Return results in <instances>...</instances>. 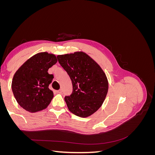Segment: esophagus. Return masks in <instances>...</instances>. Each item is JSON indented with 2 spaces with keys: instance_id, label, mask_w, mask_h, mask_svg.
Here are the masks:
<instances>
[{
  "instance_id": "esophagus-1",
  "label": "esophagus",
  "mask_w": 155,
  "mask_h": 155,
  "mask_svg": "<svg viewBox=\"0 0 155 155\" xmlns=\"http://www.w3.org/2000/svg\"><path fill=\"white\" fill-rule=\"evenodd\" d=\"M56 92L58 93V94H61L62 92V90H61V89H60V90H58V91H56Z\"/></svg>"
}]
</instances>
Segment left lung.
I'll return each instance as SVG.
<instances>
[{
  "instance_id": "obj_1",
  "label": "left lung",
  "mask_w": 155,
  "mask_h": 155,
  "mask_svg": "<svg viewBox=\"0 0 155 155\" xmlns=\"http://www.w3.org/2000/svg\"><path fill=\"white\" fill-rule=\"evenodd\" d=\"M57 58L72 83V94L64 97L69 110L81 118L92 115L102 105L109 88L104 70L83 51Z\"/></svg>"
}]
</instances>
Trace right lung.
Instances as JSON below:
<instances>
[{
	"mask_svg": "<svg viewBox=\"0 0 155 155\" xmlns=\"http://www.w3.org/2000/svg\"><path fill=\"white\" fill-rule=\"evenodd\" d=\"M58 61L56 56L48 52L32 56L18 68L13 78L12 88L17 103L30 112L45 109L54 97L49 89L54 76L48 69Z\"/></svg>",
	"mask_w": 155,
	"mask_h": 155,
	"instance_id": "obj_1",
	"label": "right lung"
}]
</instances>
